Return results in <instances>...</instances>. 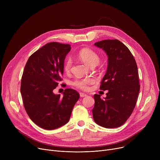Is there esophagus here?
Returning <instances> with one entry per match:
<instances>
[{
  "label": "esophagus",
  "instance_id": "esophagus-1",
  "mask_svg": "<svg viewBox=\"0 0 160 160\" xmlns=\"http://www.w3.org/2000/svg\"><path fill=\"white\" fill-rule=\"evenodd\" d=\"M80 96L81 97H86L87 95L85 94V93H80Z\"/></svg>",
  "mask_w": 160,
  "mask_h": 160
}]
</instances>
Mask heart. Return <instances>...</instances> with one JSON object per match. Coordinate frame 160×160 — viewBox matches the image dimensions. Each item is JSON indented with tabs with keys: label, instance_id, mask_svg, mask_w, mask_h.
<instances>
[{
	"label": "heart",
	"instance_id": "1",
	"mask_svg": "<svg viewBox=\"0 0 160 160\" xmlns=\"http://www.w3.org/2000/svg\"><path fill=\"white\" fill-rule=\"evenodd\" d=\"M78 55L82 61L90 67L97 65L100 61V57L98 54L93 50L89 48L81 49L78 52ZM72 63V62L71 58H67L63 65V69L66 72H69L71 71ZM94 82L95 80L92 78L77 79L73 82V85L79 89L86 90L89 88V86L91 83H93Z\"/></svg>",
	"mask_w": 160,
	"mask_h": 160
}]
</instances>
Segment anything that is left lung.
<instances>
[{"instance_id":"obj_1","label":"left lung","mask_w":160,"mask_h":160,"mask_svg":"<svg viewBox=\"0 0 160 160\" xmlns=\"http://www.w3.org/2000/svg\"><path fill=\"white\" fill-rule=\"evenodd\" d=\"M108 57L106 73L100 89L108 90L104 100L94 95L92 112L95 122L102 127H121L132 113L140 89L136 62L128 47L118 39H106L95 43Z\"/></svg>"}]
</instances>
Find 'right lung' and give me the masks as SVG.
Wrapping results in <instances>:
<instances>
[{"label":"right lung","instance_id":"right-lung-1","mask_svg":"<svg viewBox=\"0 0 160 160\" xmlns=\"http://www.w3.org/2000/svg\"><path fill=\"white\" fill-rule=\"evenodd\" d=\"M71 48L69 44L50 42L33 53L24 67L21 83L24 107L30 119L45 130L68 122L80 98L70 88L64 90L62 97L53 93L63 80L64 60Z\"/></svg>","mask_w":160,"mask_h":160}]
</instances>
